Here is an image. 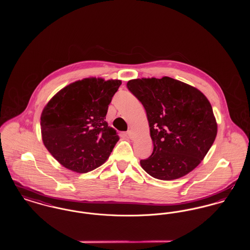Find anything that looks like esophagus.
<instances>
[{
    "label": "esophagus",
    "instance_id": "1",
    "mask_svg": "<svg viewBox=\"0 0 250 250\" xmlns=\"http://www.w3.org/2000/svg\"><path fill=\"white\" fill-rule=\"evenodd\" d=\"M126 134H127V136H128L130 139H133V138H134V135H133V132H132V131H127V133H126Z\"/></svg>",
    "mask_w": 250,
    "mask_h": 250
}]
</instances>
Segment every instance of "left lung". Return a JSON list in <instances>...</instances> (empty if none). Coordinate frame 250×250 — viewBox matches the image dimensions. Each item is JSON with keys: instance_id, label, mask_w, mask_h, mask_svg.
Here are the masks:
<instances>
[{"instance_id": "8db88e82", "label": "left lung", "mask_w": 250, "mask_h": 250, "mask_svg": "<svg viewBox=\"0 0 250 250\" xmlns=\"http://www.w3.org/2000/svg\"><path fill=\"white\" fill-rule=\"evenodd\" d=\"M126 86L146 110L154 143L152 155L141 160L142 167L165 181L190 172L216 137L209 100L195 87L168 77L131 80Z\"/></svg>"}]
</instances>
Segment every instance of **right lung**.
<instances>
[{"label":"right lung","instance_id":"right-lung-1","mask_svg":"<svg viewBox=\"0 0 250 250\" xmlns=\"http://www.w3.org/2000/svg\"><path fill=\"white\" fill-rule=\"evenodd\" d=\"M121 84L119 80L84 79L49 100L41 114L42 140L60 164L86 173L105 163L119 141L105 119Z\"/></svg>","mask_w":250,"mask_h":250}]
</instances>
